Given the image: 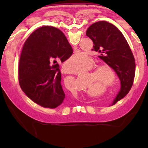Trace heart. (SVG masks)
I'll return each mask as SVG.
<instances>
[{
  "label": "heart",
  "mask_w": 148,
  "mask_h": 148,
  "mask_svg": "<svg viewBox=\"0 0 148 148\" xmlns=\"http://www.w3.org/2000/svg\"><path fill=\"white\" fill-rule=\"evenodd\" d=\"M85 64L86 71L92 69L95 64L94 60L88 57L83 52L78 51L72 55L66 62L67 69L72 72H77L82 71ZM91 80L92 82L97 83L98 86L102 87L106 91L114 88L117 83V76L116 72L111 66L107 64H102L98 66L91 73ZM101 90H97L95 93L99 94Z\"/></svg>",
  "instance_id": "obj_1"
}]
</instances>
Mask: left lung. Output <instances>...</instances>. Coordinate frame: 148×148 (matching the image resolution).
<instances>
[{
	"label": "left lung",
	"mask_w": 148,
	"mask_h": 148,
	"mask_svg": "<svg viewBox=\"0 0 148 148\" xmlns=\"http://www.w3.org/2000/svg\"><path fill=\"white\" fill-rule=\"evenodd\" d=\"M86 36L94 44L92 50L100 53L99 57L114 69L120 80V90L112 103L123 98L133 84L136 63L133 53L123 34L114 25L98 21L87 29Z\"/></svg>",
	"instance_id": "8db88e82"
}]
</instances>
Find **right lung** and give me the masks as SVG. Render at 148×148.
Instances as JSON below:
<instances>
[{
	"label": "right lung",
	"mask_w": 148,
	"mask_h": 148,
	"mask_svg": "<svg viewBox=\"0 0 148 148\" xmlns=\"http://www.w3.org/2000/svg\"><path fill=\"white\" fill-rule=\"evenodd\" d=\"M72 52L57 28L45 26L32 33L24 44L19 62V83L26 95L44 108H56L67 102L57 62L67 60Z\"/></svg>",
	"instance_id": "obj_1"
}]
</instances>
